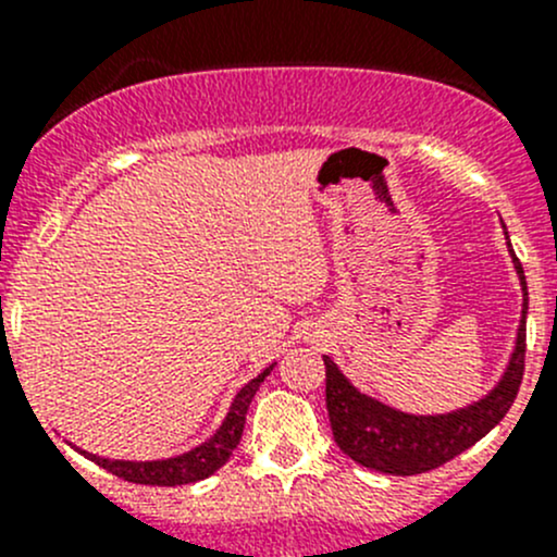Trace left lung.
Segmentation results:
<instances>
[{"label": "left lung", "mask_w": 557, "mask_h": 557, "mask_svg": "<svg viewBox=\"0 0 557 557\" xmlns=\"http://www.w3.org/2000/svg\"><path fill=\"white\" fill-rule=\"evenodd\" d=\"M515 272H518L522 290V312L515 350L509 356L502 380L480 398L466 407L442 414H412L358 391L342 369L323 356L325 361V407H329L331 431L339 450L367 469L383 474L412 476L447 463L455 455L469 450L491 429L502 423L504 414L512 407L522 380V361H525V318H528V285L522 274V263L515 256L509 243Z\"/></svg>", "instance_id": "left-lung-1"}]
</instances>
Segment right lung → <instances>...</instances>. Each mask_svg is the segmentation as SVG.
<instances>
[{
    "label": "right lung",
    "instance_id": "obj_1",
    "mask_svg": "<svg viewBox=\"0 0 557 557\" xmlns=\"http://www.w3.org/2000/svg\"><path fill=\"white\" fill-rule=\"evenodd\" d=\"M272 369L274 363L263 369L258 377H252L250 383L234 396L221 429H218L210 440L196 445L194 450L183 455H172V458H159V460H112V458H102V455L81 450V447H77V453H83L88 460L99 463L102 469L110 471V474L121 476V480L126 482H137V485L172 487V485H188V482L205 480V476L215 474V471L232 458L234 447H237L239 440H243L247 407H250L252 396H256V391L261 387L263 380L269 377Z\"/></svg>",
    "mask_w": 557,
    "mask_h": 557
}]
</instances>
